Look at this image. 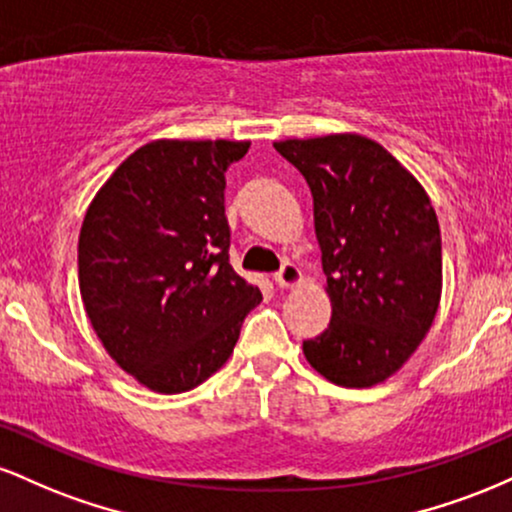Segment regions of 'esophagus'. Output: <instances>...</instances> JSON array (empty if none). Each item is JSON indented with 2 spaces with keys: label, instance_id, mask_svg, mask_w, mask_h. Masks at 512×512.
I'll list each match as a JSON object with an SVG mask.
<instances>
[{
  "label": "esophagus",
  "instance_id": "obj_1",
  "mask_svg": "<svg viewBox=\"0 0 512 512\" xmlns=\"http://www.w3.org/2000/svg\"><path fill=\"white\" fill-rule=\"evenodd\" d=\"M274 281H276V284L281 286V289H289V286L301 284V281H303V274H301V269L296 267V264L284 262V264H281L279 272L274 274Z\"/></svg>",
  "mask_w": 512,
  "mask_h": 512
}]
</instances>
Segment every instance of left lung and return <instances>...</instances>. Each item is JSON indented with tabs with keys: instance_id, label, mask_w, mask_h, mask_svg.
<instances>
[{
	"instance_id": "8db88e82",
	"label": "left lung",
	"mask_w": 512,
	"mask_h": 512,
	"mask_svg": "<svg viewBox=\"0 0 512 512\" xmlns=\"http://www.w3.org/2000/svg\"><path fill=\"white\" fill-rule=\"evenodd\" d=\"M313 192L330 327L303 342L317 373L342 387L395 375L424 342L443 289L436 211L421 182L361 134L274 142Z\"/></svg>"
}]
</instances>
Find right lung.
Instances as JSON below:
<instances>
[{
	"label": "right lung",
	"instance_id": "obj_1",
	"mask_svg": "<svg viewBox=\"0 0 512 512\" xmlns=\"http://www.w3.org/2000/svg\"><path fill=\"white\" fill-rule=\"evenodd\" d=\"M248 149L158 139L125 158L86 211V315L117 366L154 392H187L214 375L262 301L228 262L226 170Z\"/></svg>",
	"mask_w": 512,
	"mask_h": 512
}]
</instances>
